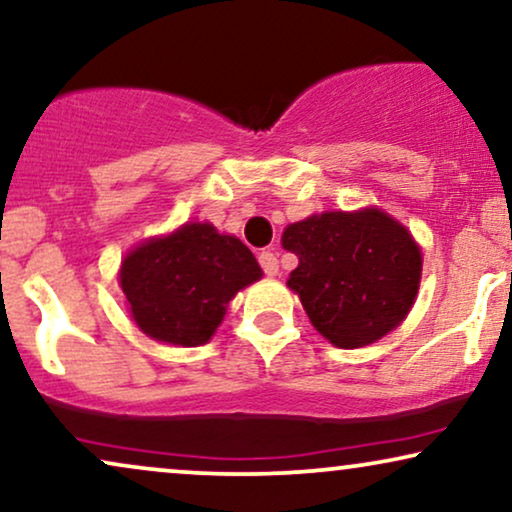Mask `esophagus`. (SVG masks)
Here are the masks:
<instances>
[{"label": "esophagus", "instance_id": "34e87169", "mask_svg": "<svg viewBox=\"0 0 512 512\" xmlns=\"http://www.w3.org/2000/svg\"><path fill=\"white\" fill-rule=\"evenodd\" d=\"M258 263H261L265 275L270 277H275L277 270H280V265H277V256L272 254V251H261V254H258Z\"/></svg>", "mask_w": 512, "mask_h": 512}]
</instances>
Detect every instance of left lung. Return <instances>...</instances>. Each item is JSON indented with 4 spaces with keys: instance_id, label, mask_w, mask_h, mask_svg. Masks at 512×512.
I'll return each instance as SVG.
<instances>
[{
    "instance_id": "left-lung-1",
    "label": "left lung",
    "mask_w": 512,
    "mask_h": 512,
    "mask_svg": "<svg viewBox=\"0 0 512 512\" xmlns=\"http://www.w3.org/2000/svg\"><path fill=\"white\" fill-rule=\"evenodd\" d=\"M282 247L298 256L289 289L338 348H362L402 324L421 284V249L381 209L324 211L291 223Z\"/></svg>"
}]
</instances>
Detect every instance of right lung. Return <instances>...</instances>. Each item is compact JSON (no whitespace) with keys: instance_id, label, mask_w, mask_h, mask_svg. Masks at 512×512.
Returning <instances> with one entry per match:
<instances>
[{"instance_id":"right-lung-1","label":"right lung","mask_w":512,"mask_h":512,"mask_svg":"<svg viewBox=\"0 0 512 512\" xmlns=\"http://www.w3.org/2000/svg\"><path fill=\"white\" fill-rule=\"evenodd\" d=\"M261 275L237 237L221 235L211 223H185L129 251L119 284L143 334L195 348L214 336L237 291Z\"/></svg>"}]
</instances>
